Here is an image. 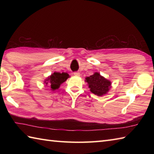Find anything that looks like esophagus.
Masks as SVG:
<instances>
[{"instance_id":"1","label":"esophagus","mask_w":154,"mask_h":154,"mask_svg":"<svg viewBox=\"0 0 154 154\" xmlns=\"http://www.w3.org/2000/svg\"><path fill=\"white\" fill-rule=\"evenodd\" d=\"M74 75H75V76H77V77H79L80 76V73H79V72H74Z\"/></svg>"}]
</instances>
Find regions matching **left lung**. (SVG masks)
<instances>
[{"mask_svg": "<svg viewBox=\"0 0 154 154\" xmlns=\"http://www.w3.org/2000/svg\"><path fill=\"white\" fill-rule=\"evenodd\" d=\"M85 81L88 83L91 92L98 96H103L106 94L111 87L110 81L101 76L98 72L86 77Z\"/></svg>", "mask_w": 154, "mask_h": 154, "instance_id": "1", "label": "left lung"}]
</instances>
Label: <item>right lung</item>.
I'll list each match as a JSON object with an SVG mask.
<instances>
[{
  "label": "right lung",
  "mask_w": 154,
  "mask_h": 154,
  "mask_svg": "<svg viewBox=\"0 0 154 154\" xmlns=\"http://www.w3.org/2000/svg\"><path fill=\"white\" fill-rule=\"evenodd\" d=\"M69 75L67 73H60V72H54L50 77H48L44 83L51 87L52 91H55L60 88L61 85L64 83L69 78Z\"/></svg>",
  "instance_id": "add662e5"
}]
</instances>
